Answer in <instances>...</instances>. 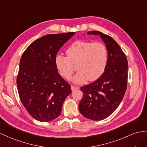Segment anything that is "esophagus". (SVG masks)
Segmentation results:
<instances>
[{"label": "esophagus", "instance_id": "esophagus-1", "mask_svg": "<svg viewBox=\"0 0 147 147\" xmlns=\"http://www.w3.org/2000/svg\"><path fill=\"white\" fill-rule=\"evenodd\" d=\"M71 90L72 91H74V90H77V89H78L79 88H78V87H77V86H71Z\"/></svg>", "mask_w": 147, "mask_h": 147}]
</instances>
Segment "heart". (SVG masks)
Segmentation results:
<instances>
[{"mask_svg":"<svg viewBox=\"0 0 147 147\" xmlns=\"http://www.w3.org/2000/svg\"><path fill=\"white\" fill-rule=\"evenodd\" d=\"M67 57L58 55L55 65L61 76L69 79L78 65V72L71 79L75 84H83L88 79L94 81L101 76L108 60L107 49L101 42L78 40L66 50Z\"/></svg>","mask_w":147,"mask_h":147,"instance_id":"1","label":"heart"}]
</instances>
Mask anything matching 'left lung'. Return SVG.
<instances>
[{
	"instance_id": "8db88e82",
	"label": "left lung",
	"mask_w": 147,
	"mask_h": 147,
	"mask_svg": "<svg viewBox=\"0 0 147 147\" xmlns=\"http://www.w3.org/2000/svg\"><path fill=\"white\" fill-rule=\"evenodd\" d=\"M87 34L100 36L105 44L108 60L101 76L81 88L83 97L79 110L85 118L100 121L111 115L122 101L127 89L128 63L120 46L111 37L97 31Z\"/></svg>"
}]
</instances>
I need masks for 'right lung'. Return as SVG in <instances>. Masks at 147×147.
<instances>
[{
    "label": "right lung",
    "instance_id": "add662e5",
    "mask_svg": "<svg viewBox=\"0 0 147 147\" xmlns=\"http://www.w3.org/2000/svg\"><path fill=\"white\" fill-rule=\"evenodd\" d=\"M76 32L47 34L29 45L21 58L16 79L21 102L33 118L49 122L59 116L71 86L58 73L55 57Z\"/></svg>",
    "mask_w": 147,
    "mask_h": 147
}]
</instances>
